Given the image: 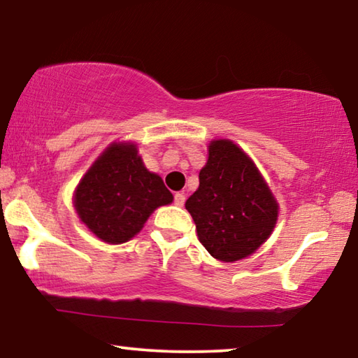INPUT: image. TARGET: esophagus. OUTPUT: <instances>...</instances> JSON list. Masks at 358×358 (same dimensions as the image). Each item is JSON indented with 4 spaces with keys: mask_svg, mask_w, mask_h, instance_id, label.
Segmentation results:
<instances>
[{
    "mask_svg": "<svg viewBox=\"0 0 358 358\" xmlns=\"http://www.w3.org/2000/svg\"><path fill=\"white\" fill-rule=\"evenodd\" d=\"M184 201H185V195L182 194V192H178V194H174V205L182 206Z\"/></svg>",
    "mask_w": 358,
    "mask_h": 358,
    "instance_id": "34e87169",
    "label": "esophagus"
}]
</instances>
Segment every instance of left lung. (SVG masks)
<instances>
[{
	"label": "left lung",
	"mask_w": 358,
	"mask_h": 358,
	"mask_svg": "<svg viewBox=\"0 0 358 358\" xmlns=\"http://www.w3.org/2000/svg\"><path fill=\"white\" fill-rule=\"evenodd\" d=\"M199 180V189L185 201V208L211 257L237 262L271 236L278 203L255 164L237 145L211 142Z\"/></svg>",
	"instance_id": "1"
}]
</instances>
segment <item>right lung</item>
Returning <instances> with one entry per match:
<instances>
[{"instance_id":"obj_1","label":"right lung","mask_w":358,"mask_h":358,"mask_svg":"<svg viewBox=\"0 0 358 358\" xmlns=\"http://www.w3.org/2000/svg\"><path fill=\"white\" fill-rule=\"evenodd\" d=\"M173 201L159 176L150 173L131 143H115L77 185L80 221L108 243L131 241L158 206Z\"/></svg>"}]
</instances>
